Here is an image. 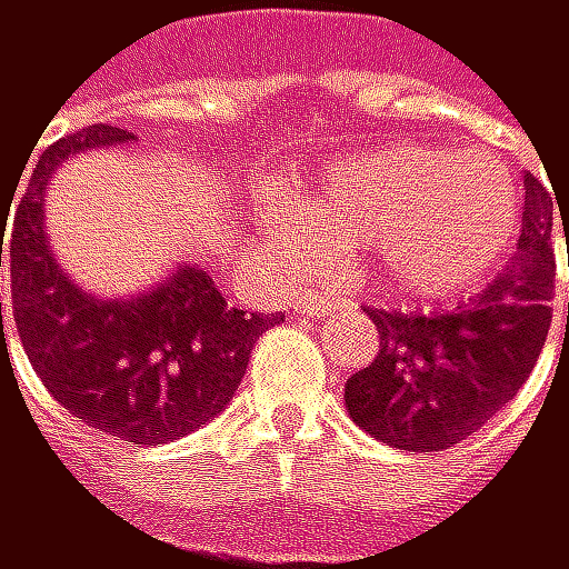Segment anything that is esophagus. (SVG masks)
Instances as JSON below:
<instances>
[{"label":"esophagus","mask_w":569,"mask_h":569,"mask_svg":"<svg viewBox=\"0 0 569 569\" xmlns=\"http://www.w3.org/2000/svg\"><path fill=\"white\" fill-rule=\"evenodd\" d=\"M295 308H298V316H305V319H326V316H332V311L342 308V301H332V298H322V295H308Z\"/></svg>","instance_id":"obj_1"}]
</instances>
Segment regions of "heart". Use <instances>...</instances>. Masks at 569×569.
Returning a JSON list of instances; mask_svg holds the SVG:
<instances>
[{
  "label": "heart",
  "instance_id": "1",
  "mask_svg": "<svg viewBox=\"0 0 569 569\" xmlns=\"http://www.w3.org/2000/svg\"><path fill=\"white\" fill-rule=\"evenodd\" d=\"M519 192L489 159L431 141H393L346 159L305 192H271L261 223L298 274L326 268L352 240L366 274L413 301H448L481 284L516 237Z\"/></svg>",
  "mask_w": 569,
  "mask_h": 569
}]
</instances>
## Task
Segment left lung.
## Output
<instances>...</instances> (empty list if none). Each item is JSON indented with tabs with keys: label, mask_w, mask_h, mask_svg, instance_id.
I'll return each mask as SVG.
<instances>
[{
	"label": "left lung",
	"mask_w": 569,
	"mask_h": 569,
	"mask_svg": "<svg viewBox=\"0 0 569 569\" xmlns=\"http://www.w3.org/2000/svg\"><path fill=\"white\" fill-rule=\"evenodd\" d=\"M522 186L516 258L471 305L431 316L366 308L380 329V352L346 380V407L377 441L445 451L496 417L532 373L553 319L550 233L560 200L536 176H522Z\"/></svg>",
	"instance_id": "1"
}]
</instances>
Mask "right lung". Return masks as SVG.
Wrapping results in <instances>:
<instances>
[{"mask_svg":"<svg viewBox=\"0 0 569 569\" xmlns=\"http://www.w3.org/2000/svg\"><path fill=\"white\" fill-rule=\"evenodd\" d=\"M131 141L124 128L94 124L40 156L9 233L12 319L60 407L104 435L162 445L203 428L233 400L253 342L274 319L230 305L200 264L182 261L159 284L114 298L60 268L47 237V186L73 156Z\"/></svg>","mask_w":569,"mask_h":569,"instance_id":"obj_1","label":"right lung"}]
</instances>
